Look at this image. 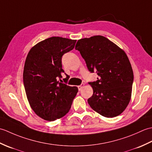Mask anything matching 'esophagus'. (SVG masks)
Here are the masks:
<instances>
[{
    "label": "esophagus",
    "mask_w": 152,
    "mask_h": 152,
    "mask_svg": "<svg viewBox=\"0 0 152 152\" xmlns=\"http://www.w3.org/2000/svg\"><path fill=\"white\" fill-rule=\"evenodd\" d=\"M83 86H84V84H83V83H82L81 85L78 86V90H79V91H80V90H81V89L83 88Z\"/></svg>",
    "instance_id": "34e87169"
}]
</instances>
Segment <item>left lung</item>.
Listing matches in <instances>:
<instances>
[{"instance_id":"left-lung-1","label":"left lung","mask_w":152,"mask_h":152,"mask_svg":"<svg viewBox=\"0 0 152 152\" xmlns=\"http://www.w3.org/2000/svg\"><path fill=\"white\" fill-rule=\"evenodd\" d=\"M75 49L80 51L89 72L98 75L96 81L89 82L93 89L88 99L91 108L106 118L121 114L130 101L134 79L127 55L102 36L80 39Z\"/></svg>"}]
</instances>
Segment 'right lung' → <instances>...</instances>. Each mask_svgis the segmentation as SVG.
I'll return each instance as SVG.
<instances>
[{"instance_id": "add662e5", "label": "right lung", "mask_w": 152, "mask_h": 152, "mask_svg": "<svg viewBox=\"0 0 152 152\" xmlns=\"http://www.w3.org/2000/svg\"><path fill=\"white\" fill-rule=\"evenodd\" d=\"M75 40L51 37L32 48L25 60L23 84L32 109L40 118L52 121L69 112L78 88L66 85L62 57L74 49Z\"/></svg>"}]
</instances>
